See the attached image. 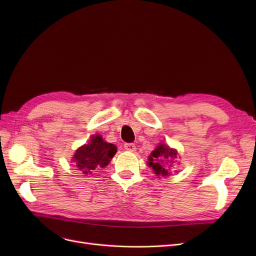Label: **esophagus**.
Masks as SVG:
<instances>
[{"mask_svg": "<svg viewBox=\"0 0 256 256\" xmlns=\"http://www.w3.org/2000/svg\"><path fill=\"white\" fill-rule=\"evenodd\" d=\"M124 148L128 152H135L136 150V146L134 143H126L124 144Z\"/></svg>", "mask_w": 256, "mask_h": 256, "instance_id": "34e87169", "label": "esophagus"}]
</instances>
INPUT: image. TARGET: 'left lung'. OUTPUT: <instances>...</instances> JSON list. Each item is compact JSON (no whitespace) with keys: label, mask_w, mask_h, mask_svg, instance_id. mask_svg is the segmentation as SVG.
<instances>
[{"label":"left lung","mask_w":256,"mask_h":256,"mask_svg":"<svg viewBox=\"0 0 256 256\" xmlns=\"http://www.w3.org/2000/svg\"><path fill=\"white\" fill-rule=\"evenodd\" d=\"M176 158H178V152L170 148L168 145L160 143L152 152L147 164L152 168L158 176H169Z\"/></svg>","instance_id":"8db88e82"}]
</instances>
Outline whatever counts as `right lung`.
I'll return each mask as SVG.
<instances>
[{
  "label": "right lung",
  "mask_w": 256,
  "mask_h": 256,
  "mask_svg": "<svg viewBox=\"0 0 256 256\" xmlns=\"http://www.w3.org/2000/svg\"><path fill=\"white\" fill-rule=\"evenodd\" d=\"M117 148L112 143L106 142L100 135L92 136L89 143L78 147L72 162L83 174H92L96 168H104L109 165Z\"/></svg>",
  "instance_id": "obj_1"
}]
</instances>
